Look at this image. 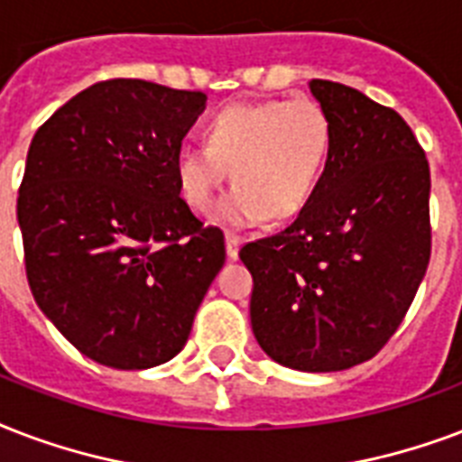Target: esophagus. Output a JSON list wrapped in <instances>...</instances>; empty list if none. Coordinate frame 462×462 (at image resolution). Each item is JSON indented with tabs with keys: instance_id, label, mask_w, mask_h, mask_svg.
<instances>
[{
	"instance_id": "obj_1",
	"label": "esophagus",
	"mask_w": 462,
	"mask_h": 462,
	"mask_svg": "<svg viewBox=\"0 0 462 462\" xmlns=\"http://www.w3.org/2000/svg\"><path fill=\"white\" fill-rule=\"evenodd\" d=\"M241 236L226 234V255L228 260H236L238 257V248H241Z\"/></svg>"
}]
</instances>
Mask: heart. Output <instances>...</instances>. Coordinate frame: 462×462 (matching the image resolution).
Returning a JSON list of instances; mask_svg holds the SVG:
<instances>
[{"mask_svg": "<svg viewBox=\"0 0 462 462\" xmlns=\"http://www.w3.org/2000/svg\"><path fill=\"white\" fill-rule=\"evenodd\" d=\"M205 149L182 146L173 159L178 195L209 212L231 173L236 188L217 209L224 226L291 219L310 205L332 149V123L320 103H234L207 120Z\"/></svg>", "mask_w": 462, "mask_h": 462, "instance_id": "obj_1", "label": "heart"}]
</instances>
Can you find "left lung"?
I'll use <instances>...</instances> for the list:
<instances>
[{
	"label": "left lung",
	"instance_id": "8db88e82",
	"mask_svg": "<svg viewBox=\"0 0 462 462\" xmlns=\"http://www.w3.org/2000/svg\"><path fill=\"white\" fill-rule=\"evenodd\" d=\"M332 149L310 205L241 248L263 352L310 374L376 356L402 323L429 255V163L410 125L352 86L313 79Z\"/></svg>",
	"mask_w": 462,
	"mask_h": 462
}]
</instances>
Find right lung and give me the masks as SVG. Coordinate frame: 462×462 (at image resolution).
<instances>
[{"instance_id": "1", "label": "right lung", "mask_w": 462, "mask_h": 462, "mask_svg": "<svg viewBox=\"0 0 462 462\" xmlns=\"http://www.w3.org/2000/svg\"><path fill=\"white\" fill-rule=\"evenodd\" d=\"M202 91L110 79L67 101L28 149L16 217L35 303L103 366L180 352L226 260L224 234L178 195L173 159Z\"/></svg>"}]
</instances>
